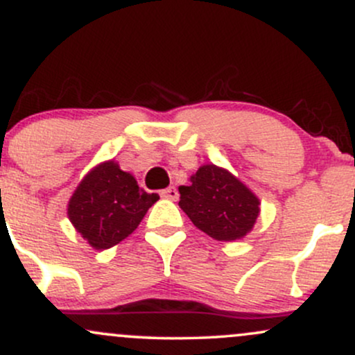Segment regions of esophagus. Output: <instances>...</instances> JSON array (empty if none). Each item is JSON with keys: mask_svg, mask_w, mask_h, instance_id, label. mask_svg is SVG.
Returning <instances> with one entry per match:
<instances>
[{"mask_svg": "<svg viewBox=\"0 0 355 355\" xmlns=\"http://www.w3.org/2000/svg\"><path fill=\"white\" fill-rule=\"evenodd\" d=\"M160 197L166 198V200H175V198L178 197V191H177V189H175V187H168V189L160 191Z\"/></svg>", "mask_w": 355, "mask_h": 355, "instance_id": "34e87169", "label": "esophagus"}]
</instances>
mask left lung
Returning a JSON list of instances; mask_svg holds the SVG:
<instances>
[{
  "label": "left lung",
  "mask_w": 355,
  "mask_h": 355,
  "mask_svg": "<svg viewBox=\"0 0 355 355\" xmlns=\"http://www.w3.org/2000/svg\"><path fill=\"white\" fill-rule=\"evenodd\" d=\"M190 182L178 187V205L198 230L218 242L250 234L260 215V200L245 183L214 164L202 165Z\"/></svg>",
  "instance_id": "1"
}]
</instances>
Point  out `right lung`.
<instances>
[{
    "instance_id": "obj_1",
    "label": "right lung",
    "mask_w": 355,
    "mask_h": 355,
    "mask_svg": "<svg viewBox=\"0 0 355 355\" xmlns=\"http://www.w3.org/2000/svg\"><path fill=\"white\" fill-rule=\"evenodd\" d=\"M157 193H146L115 160L93 166L68 202V218L95 250H107L133 234Z\"/></svg>"
}]
</instances>
